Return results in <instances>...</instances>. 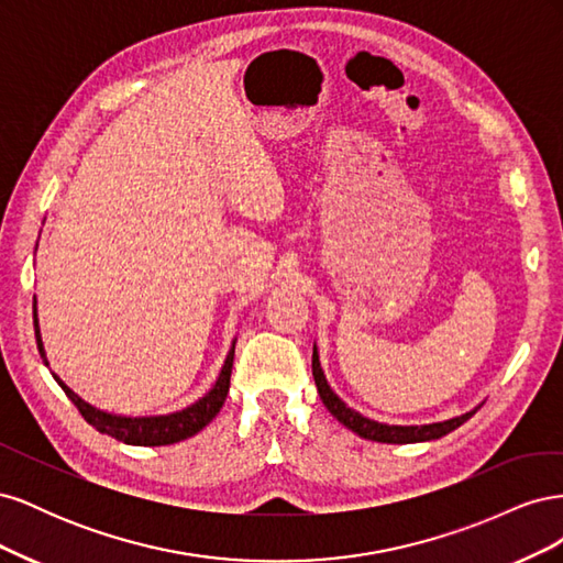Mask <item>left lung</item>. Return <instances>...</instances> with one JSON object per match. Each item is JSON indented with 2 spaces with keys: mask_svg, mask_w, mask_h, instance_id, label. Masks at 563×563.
Returning a JSON list of instances; mask_svg holds the SVG:
<instances>
[{
  "mask_svg": "<svg viewBox=\"0 0 563 563\" xmlns=\"http://www.w3.org/2000/svg\"><path fill=\"white\" fill-rule=\"evenodd\" d=\"M312 376H314V385H317L319 397H321L323 406H327L331 411V416L338 422H343L345 428L352 430L354 434H360L362 439L380 441V444H418V441L441 439V437H446L449 432L457 430L460 424L467 422L482 408V404H479L463 416H455V418L441 420V422H430V424H387V422L371 420V418L362 416L360 411H354V408H350L343 399L335 395V391L329 385V380H327V376H323L317 345L312 350Z\"/></svg>",
  "mask_w": 563,
  "mask_h": 563,
  "instance_id": "obj_1",
  "label": "left lung"
}]
</instances>
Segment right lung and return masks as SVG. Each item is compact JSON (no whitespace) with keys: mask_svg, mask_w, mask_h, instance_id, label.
Here are the masks:
<instances>
[{"mask_svg":"<svg viewBox=\"0 0 563 563\" xmlns=\"http://www.w3.org/2000/svg\"><path fill=\"white\" fill-rule=\"evenodd\" d=\"M35 338H37L42 362L48 366L46 350H44V343H42L40 319H37V300H35ZM234 343H236V338L232 340V345H230L228 356L223 362V368H220L218 378H216L213 387L207 391V395L199 397L195 404L180 408V411L164 413V416H117V413H108V411H103V408H96L89 401H84L79 395H75V391L67 387L56 376V373H51V376H54L56 383L63 387L67 399H70L79 408V413L84 416V420L93 424V428L100 434H110L117 441H124V444H131V446H168V444H178V441L201 432L218 416L220 408H223L225 397L230 391Z\"/></svg>","mask_w":563,"mask_h":563,"instance_id":"obj_1","label":"right lung"}]
</instances>
